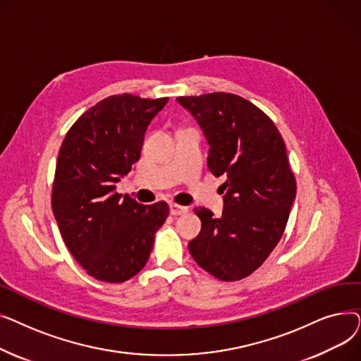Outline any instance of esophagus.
<instances>
[{
	"label": "esophagus",
	"mask_w": 361,
	"mask_h": 361,
	"mask_svg": "<svg viewBox=\"0 0 361 361\" xmlns=\"http://www.w3.org/2000/svg\"><path fill=\"white\" fill-rule=\"evenodd\" d=\"M188 209L185 206H180L177 203H169V212L171 215H183L185 214Z\"/></svg>",
	"instance_id": "1"
}]
</instances>
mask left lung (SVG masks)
Listing matches in <instances>:
<instances>
[{
	"instance_id": "obj_1",
	"label": "left lung",
	"mask_w": 361,
	"mask_h": 361,
	"mask_svg": "<svg viewBox=\"0 0 361 361\" xmlns=\"http://www.w3.org/2000/svg\"><path fill=\"white\" fill-rule=\"evenodd\" d=\"M209 145L207 168L225 176L222 216L196 207L202 230L188 243L200 268L221 281L253 274L281 240L295 199L286 143L272 120L233 93L180 97Z\"/></svg>"
}]
</instances>
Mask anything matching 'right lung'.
<instances>
[{"instance_id":"add662e5","label":"right lung","mask_w":361,"mask_h":361,"mask_svg":"<svg viewBox=\"0 0 361 361\" xmlns=\"http://www.w3.org/2000/svg\"><path fill=\"white\" fill-rule=\"evenodd\" d=\"M168 98H105L75 121L55 168L52 212L70 253L94 279L118 283L139 274L165 222V202L140 204L117 183L137 162L150 121Z\"/></svg>"}]
</instances>
